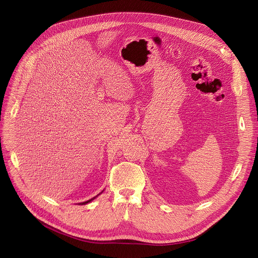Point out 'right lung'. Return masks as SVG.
I'll use <instances>...</instances> for the list:
<instances>
[{
  "label": "right lung",
  "instance_id": "obj_1",
  "mask_svg": "<svg viewBox=\"0 0 258 258\" xmlns=\"http://www.w3.org/2000/svg\"><path fill=\"white\" fill-rule=\"evenodd\" d=\"M97 196H98V195H97ZM97 196H96V197H97ZM96 197H94V198H92V199H90V200H88V201H86V202H82V203H80V204H81V205H84V204H87V203H89V202H91V201H92V200H94V199H95V198H96Z\"/></svg>",
  "mask_w": 258,
  "mask_h": 258
}]
</instances>
